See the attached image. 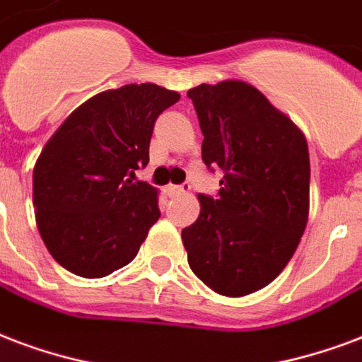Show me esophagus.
I'll return each instance as SVG.
<instances>
[{
    "instance_id": "obj_1",
    "label": "esophagus",
    "mask_w": 362,
    "mask_h": 362,
    "mask_svg": "<svg viewBox=\"0 0 362 362\" xmlns=\"http://www.w3.org/2000/svg\"><path fill=\"white\" fill-rule=\"evenodd\" d=\"M168 192L170 194H189L191 192V185H168Z\"/></svg>"
}]
</instances>
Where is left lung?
<instances>
[{"instance_id":"left-lung-1","label":"left lung","mask_w":362,"mask_h":362,"mask_svg":"<svg viewBox=\"0 0 362 362\" xmlns=\"http://www.w3.org/2000/svg\"><path fill=\"white\" fill-rule=\"evenodd\" d=\"M202 129V160L223 170L216 198L181 233L192 273L229 298L254 294L292 259L309 216L305 135L240 80L189 89Z\"/></svg>"}]
</instances>
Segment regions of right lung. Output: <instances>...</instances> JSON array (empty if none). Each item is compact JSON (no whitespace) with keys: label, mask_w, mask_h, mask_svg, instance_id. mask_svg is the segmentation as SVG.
<instances>
[{"label":"right lung","mask_w":362,"mask_h":362,"mask_svg":"<svg viewBox=\"0 0 362 362\" xmlns=\"http://www.w3.org/2000/svg\"><path fill=\"white\" fill-rule=\"evenodd\" d=\"M181 99L156 83L93 95L45 143L34 165L36 225L59 265L86 279L124 267L158 221V191L133 181L148 164L154 122Z\"/></svg>","instance_id":"obj_1"}]
</instances>
